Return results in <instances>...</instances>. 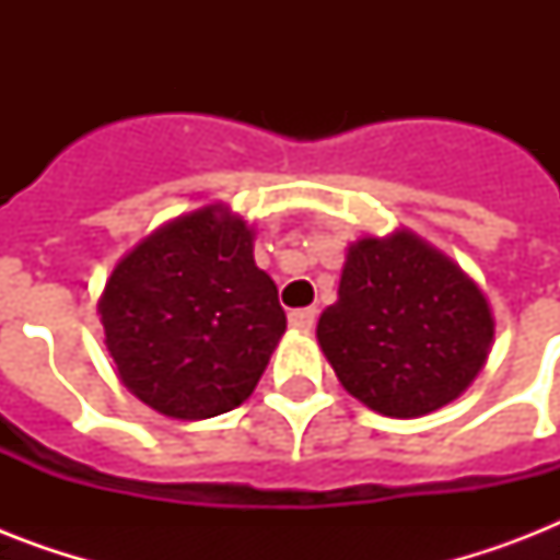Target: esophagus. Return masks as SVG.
Here are the masks:
<instances>
[{"label":"esophagus","instance_id":"esophagus-1","mask_svg":"<svg viewBox=\"0 0 560 560\" xmlns=\"http://www.w3.org/2000/svg\"><path fill=\"white\" fill-rule=\"evenodd\" d=\"M290 325L296 331H311L316 325V307H299V311H290Z\"/></svg>","mask_w":560,"mask_h":560}]
</instances>
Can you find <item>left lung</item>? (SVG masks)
I'll return each instance as SVG.
<instances>
[{
    "instance_id": "obj_1",
    "label": "left lung",
    "mask_w": 560,
    "mask_h": 560,
    "mask_svg": "<svg viewBox=\"0 0 560 560\" xmlns=\"http://www.w3.org/2000/svg\"><path fill=\"white\" fill-rule=\"evenodd\" d=\"M337 296L316 340L346 392L381 416H427L486 366L494 342L486 293L409 229L351 244Z\"/></svg>"
}]
</instances>
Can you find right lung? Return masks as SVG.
Segmentation results:
<instances>
[{
    "label": "right lung",
    "mask_w": 560,
    "mask_h": 560,
    "mask_svg": "<svg viewBox=\"0 0 560 560\" xmlns=\"http://www.w3.org/2000/svg\"><path fill=\"white\" fill-rule=\"evenodd\" d=\"M255 232L226 206L171 220L116 264L101 293L104 342L127 389L168 418L241 407L288 328Z\"/></svg>",
    "instance_id": "obj_1"
}]
</instances>
